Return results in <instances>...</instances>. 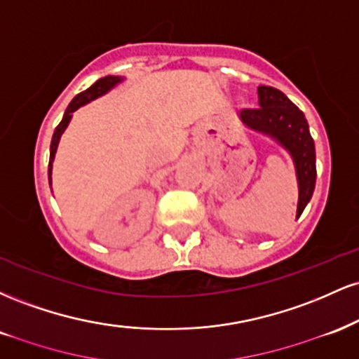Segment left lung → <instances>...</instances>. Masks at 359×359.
<instances>
[{
  "label": "left lung",
  "mask_w": 359,
  "mask_h": 359,
  "mask_svg": "<svg viewBox=\"0 0 359 359\" xmlns=\"http://www.w3.org/2000/svg\"><path fill=\"white\" fill-rule=\"evenodd\" d=\"M259 109H243L240 119L250 130L269 135L278 142L295 163L299 182L297 217H300L316 187V147L307 119L282 90L259 86Z\"/></svg>",
  "instance_id": "1"
}]
</instances>
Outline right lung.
<instances>
[{
	"label": "right lung",
	"instance_id": "1",
	"mask_svg": "<svg viewBox=\"0 0 359 359\" xmlns=\"http://www.w3.org/2000/svg\"><path fill=\"white\" fill-rule=\"evenodd\" d=\"M121 81H123V77H118V76H106V77H102V79L94 82V84L90 86L89 89L82 90L81 94H77V96L71 101V104H69L67 109H65L64 118H62V121L59 123V126H57L55 131H53L52 143H50V160H48V182L52 184V177H50V174H52V162H53V158H55V151H57V147H59V140L62 137V133H64V131H65V128H67L69 121H71L74 111L79 109L81 106L88 104L89 101H93V100H96V97L102 96V94H106L109 89H113L114 86L119 84V82H121Z\"/></svg>",
	"mask_w": 359,
	"mask_h": 359
}]
</instances>
